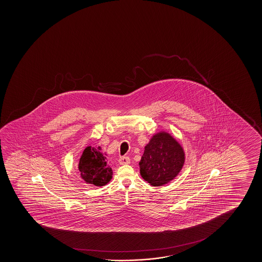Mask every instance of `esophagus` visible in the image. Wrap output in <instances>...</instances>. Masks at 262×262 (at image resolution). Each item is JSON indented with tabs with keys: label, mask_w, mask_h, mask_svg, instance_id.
<instances>
[{
	"label": "esophagus",
	"mask_w": 262,
	"mask_h": 262,
	"mask_svg": "<svg viewBox=\"0 0 262 262\" xmlns=\"http://www.w3.org/2000/svg\"><path fill=\"white\" fill-rule=\"evenodd\" d=\"M130 159L128 157H121L119 158V163L120 165H129Z\"/></svg>",
	"instance_id": "34e87169"
}]
</instances>
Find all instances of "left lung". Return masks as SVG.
<instances>
[{"label":"left lung","mask_w":262,"mask_h":262,"mask_svg":"<svg viewBox=\"0 0 262 262\" xmlns=\"http://www.w3.org/2000/svg\"><path fill=\"white\" fill-rule=\"evenodd\" d=\"M184 159L183 147L170 134L158 133L145 147L140 176L152 186H162L179 173Z\"/></svg>","instance_id":"obj_1"}]
</instances>
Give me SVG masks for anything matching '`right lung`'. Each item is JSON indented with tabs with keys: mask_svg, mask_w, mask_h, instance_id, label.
<instances>
[{
	"mask_svg": "<svg viewBox=\"0 0 262 262\" xmlns=\"http://www.w3.org/2000/svg\"><path fill=\"white\" fill-rule=\"evenodd\" d=\"M100 149V147H86L79 159V170L81 178L86 183L95 186H104L110 182L113 176L112 168Z\"/></svg>",
	"mask_w": 262,
	"mask_h": 262,
	"instance_id": "1",
	"label": "right lung"
}]
</instances>
